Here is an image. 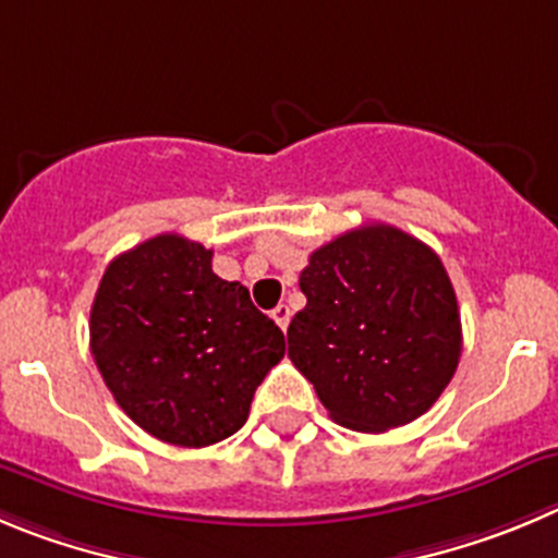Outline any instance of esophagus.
I'll list each match as a JSON object with an SVG mask.
<instances>
[{
	"mask_svg": "<svg viewBox=\"0 0 558 558\" xmlns=\"http://www.w3.org/2000/svg\"><path fill=\"white\" fill-rule=\"evenodd\" d=\"M272 319L278 322L280 330H283V332L289 330V322H291V308H289V305H278V308L272 311Z\"/></svg>",
	"mask_w": 558,
	"mask_h": 558,
	"instance_id": "esophagus-1",
	"label": "esophagus"
}]
</instances>
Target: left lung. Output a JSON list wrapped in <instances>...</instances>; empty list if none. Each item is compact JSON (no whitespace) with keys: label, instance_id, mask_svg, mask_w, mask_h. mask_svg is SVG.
I'll return each mask as SVG.
<instances>
[{"label":"left lung","instance_id":"8db88e82","mask_svg":"<svg viewBox=\"0 0 558 558\" xmlns=\"http://www.w3.org/2000/svg\"><path fill=\"white\" fill-rule=\"evenodd\" d=\"M289 357L330 418L385 432L424 415L462 352L457 294L432 247L385 222L322 244L300 272Z\"/></svg>","mask_w":558,"mask_h":558}]
</instances>
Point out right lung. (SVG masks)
Segmentation results:
<instances>
[{"mask_svg":"<svg viewBox=\"0 0 558 558\" xmlns=\"http://www.w3.org/2000/svg\"><path fill=\"white\" fill-rule=\"evenodd\" d=\"M90 352L123 413L161 444L203 449L242 429L280 363V327L211 250L159 233L114 258L90 308Z\"/></svg>","mask_w":558,"mask_h":558,"instance_id":"right-lung-1","label":"right lung"}]
</instances>
